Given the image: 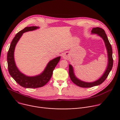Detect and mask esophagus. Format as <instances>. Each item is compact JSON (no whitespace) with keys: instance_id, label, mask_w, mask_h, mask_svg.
<instances>
[{"instance_id":"obj_1","label":"esophagus","mask_w":120,"mask_h":120,"mask_svg":"<svg viewBox=\"0 0 120 120\" xmlns=\"http://www.w3.org/2000/svg\"><path fill=\"white\" fill-rule=\"evenodd\" d=\"M63 58H64V59H67V58H68V56H66V55H65V54H64L63 55Z\"/></svg>"}]
</instances>
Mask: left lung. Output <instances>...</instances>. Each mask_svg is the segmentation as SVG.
Masks as SVG:
<instances>
[{"label": "left lung", "instance_id": "1", "mask_svg": "<svg viewBox=\"0 0 120 120\" xmlns=\"http://www.w3.org/2000/svg\"><path fill=\"white\" fill-rule=\"evenodd\" d=\"M91 32L92 34H97L98 36L101 37L102 38V39L104 40L108 54V65L106 68V69L104 74H103V75H102L98 80L93 82H89L82 81L78 79L75 75L73 66L71 64H69V74L71 80L75 84L77 85V86L84 88L92 87L94 86H97V85H100L101 83H102L105 81V80L108 76L110 71L112 69L113 65L112 48L105 30L100 27H95L93 28L92 29Z\"/></svg>", "mask_w": 120, "mask_h": 120}]
</instances>
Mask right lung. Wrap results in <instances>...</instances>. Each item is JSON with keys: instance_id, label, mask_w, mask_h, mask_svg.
Returning a JSON list of instances; mask_svg holds the SVG:
<instances>
[{"instance_id": "add662e5", "label": "right lung", "mask_w": 120, "mask_h": 120, "mask_svg": "<svg viewBox=\"0 0 120 120\" xmlns=\"http://www.w3.org/2000/svg\"><path fill=\"white\" fill-rule=\"evenodd\" d=\"M39 27L35 26L26 27L17 33L11 43L8 53L7 61L9 74L17 83L25 88H36L44 86L52 77L55 68L61 58L60 56H58L51 60L47 64L44 71L37 76H28L19 71L15 65L14 60L15 45L24 33L36 30Z\"/></svg>"}]
</instances>
